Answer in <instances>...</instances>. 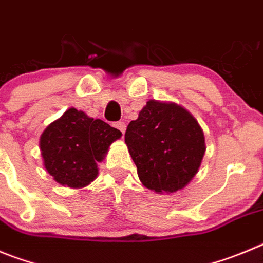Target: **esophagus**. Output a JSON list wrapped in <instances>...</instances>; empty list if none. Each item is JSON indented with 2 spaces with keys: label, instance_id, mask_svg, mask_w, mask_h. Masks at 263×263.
Segmentation results:
<instances>
[{
  "label": "esophagus",
  "instance_id": "esophagus-1",
  "mask_svg": "<svg viewBox=\"0 0 263 263\" xmlns=\"http://www.w3.org/2000/svg\"><path fill=\"white\" fill-rule=\"evenodd\" d=\"M114 126L117 127V128L119 129V131L122 132V134H124V132H126V123H124V122H117V123H115Z\"/></svg>",
  "mask_w": 263,
  "mask_h": 263
}]
</instances>
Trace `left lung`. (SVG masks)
I'll list each match as a JSON object with an SVG mask.
<instances>
[{"label": "left lung", "instance_id": "1", "mask_svg": "<svg viewBox=\"0 0 263 263\" xmlns=\"http://www.w3.org/2000/svg\"><path fill=\"white\" fill-rule=\"evenodd\" d=\"M124 141L149 190L173 193L197 174L205 137L197 120L175 104L151 100L127 127Z\"/></svg>", "mask_w": 263, "mask_h": 263}]
</instances>
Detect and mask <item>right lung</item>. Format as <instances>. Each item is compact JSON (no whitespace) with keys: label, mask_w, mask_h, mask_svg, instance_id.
I'll return each mask as SVG.
<instances>
[{"label":"right lung","mask_w":263,"mask_h":263,"mask_svg":"<svg viewBox=\"0 0 263 263\" xmlns=\"http://www.w3.org/2000/svg\"><path fill=\"white\" fill-rule=\"evenodd\" d=\"M122 132L101 119L68 109L46 127L40 139L44 165L62 185L82 188L97 178V162Z\"/></svg>","instance_id":"right-lung-1"}]
</instances>
